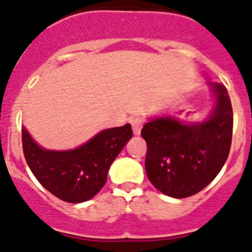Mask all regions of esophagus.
Wrapping results in <instances>:
<instances>
[{
    "label": "esophagus",
    "mask_w": 252,
    "mask_h": 252,
    "mask_svg": "<svg viewBox=\"0 0 252 252\" xmlns=\"http://www.w3.org/2000/svg\"><path fill=\"white\" fill-rule=\"evenodd\" d=\"M131 125H132V131H133V133H135L136 136H139L140 132H141L142 125H144V122H142V120L139 119V117H135V119L131 120Z\"/></svg>",
    "instance_id": "obj_1"
}]
</instances>
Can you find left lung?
<instances>
[{
  "label": "left lung",
  "instance_id": "obj_1",
  "mask_svg": "<svg viewBox=\"0 0 252 252\" xmlns=\"http://www.w3.org/2000/svg\"><path fill=\"white\" fill-rule=\"evenodd\" d=\"M216 104L202 122H183L174 117L153 119L141 136L148 151L145 169L160 192L187 198L201 192L220 173L231 148L233 112L226 87L211 83Z\"/></svg>",
  "mask_w": 252,
  "mask_h": 252
}]
</instances>
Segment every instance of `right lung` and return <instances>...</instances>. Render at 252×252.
Here are the masks:
<instances>
[{
	"instance_id": "add662e5",
	"label": "right lung",
	"mask_w": 252,
	"mask_h": 252,
	"mask_svg": "<svg viewBox=\"0 0 252 252\" xmlns=\"http://www.w3.org/2000/svg\"><path fill=\"white\" fill-rule=\"evenodd\" d=\"M132 137L130 124L107 128L84 145L66 151L45 150L22 128L26 162L39 183L62 201L81 203L103 188L107 173L120 151Z\"/></svg>"
}]
</instances>
